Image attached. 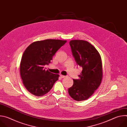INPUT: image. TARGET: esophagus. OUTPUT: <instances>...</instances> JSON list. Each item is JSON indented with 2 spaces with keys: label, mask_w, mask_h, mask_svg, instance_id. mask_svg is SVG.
<instances>
[{
  "label": "esophagus",
  "mask_w": 127,
  "mask_h": 127,
  "mask_svg": "<svg viewBox=\"0 0 127 127\" xmlns=\"http://www.w3.org/2000/svg\"><path fill=\"white\" fill-rule=\"evenodd\" d=\"M60 77L62 78H65L66 76H64V75H60Z\"/></svg>",
  "instance_id": "1"
}]
</instances>
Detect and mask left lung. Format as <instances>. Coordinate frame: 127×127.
Returning a JSON list of instances; mask_svg holds the SVG:
<instances>
[{"label":"left lung","mask_w":127,"mask_h":127,"mask_svg":"<svg viewBox=\"0 0 127 127\" xmlns=\"http://www.w3.org/2000/svg\"><path fill=\"white\" fill-rule=\"evenodd\" d=\"M69 45L77 64L82 70L78 79H73V84L68 89V93L76 101L84 100L93 95L101 83V57L95 47L87 41L72 40Z\"/></svg>","instance_id":"8db88e82"}]
</instances>
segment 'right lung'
<instances>
[{
  "instance_id": "right-lung-1",
  "label": "right lung",
  "mask_w": 127,
  "mask_h": 127,
  "mask_svg": "<svg viewBox=\"0 0 127 127\" xmlns=\"http://www.w3.org/2000/svg\"><path fill=\"white\" fill-rule=\"evenodd\" d=\"M66 42L55 39L37 41L25 51L20 64L21 76L25 87L32 95H45L58 80L59 75L46 70L44 66L51 63L56 52Z\"/></svg>"
}]
</instances>
